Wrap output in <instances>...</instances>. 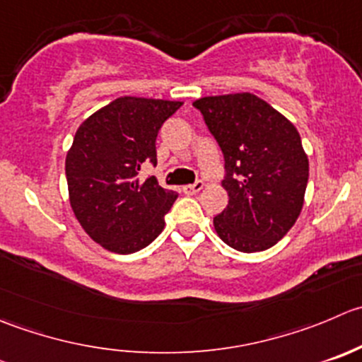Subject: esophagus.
<instances>
[{
    "label": "esophagus",
    "instance_id": "1",
    "mask_svg": "<svg viewBox=\"0 0 362 362\" xmlns=\"http://www.w3.org/2000/svg\"><path fill=\"white\" fill-rule=\"evenodd\" d=\"M203 182L202 180H198V182H194V184H191V185H184V187H182V191L185 192V194H196V192H199L203 189Z\"/></svg>",
    "mask_w": 362,
    "mask_h": 362
}]
</instances>
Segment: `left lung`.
<instances>
[{
	"mask_svg": "<svg viewBox=\"0 0 362 362\" xmlns=\"http://www.w3.org/2000/svg\"><path fill=\"white\" fill-rule=\"evenodd\" d=\"M192 106L219 143L228 205L214 217L224 244L265 251L296 224L310 163L296 125L252 93L203 97Z\"/></svg>",
	"mask_w": 362,
	"mask_h": 362,
	"instance_id": "left-lung-1",
	"label": "left lung"
}]
</instances>
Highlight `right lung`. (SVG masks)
I'll return each mask as SVG.
<instances>
[{"label": "right lung", "mask_w": 362, "mask_h": 362, "mask_svg": "<svg viewBox=\"0 0 362 362\" xmlns=\"http://www.w3.org/2000/svg\"><path fill=\"white\" fill-rule=\"evenodd\" d=\"M178 100L120 97L88 117L65 159L70 206L83 230L104 249L131 255L164 230L177 192L156 177L141 178L143 164H157L156 139Z\"/></svg>", "instance_id": "1"}]
</instances>
